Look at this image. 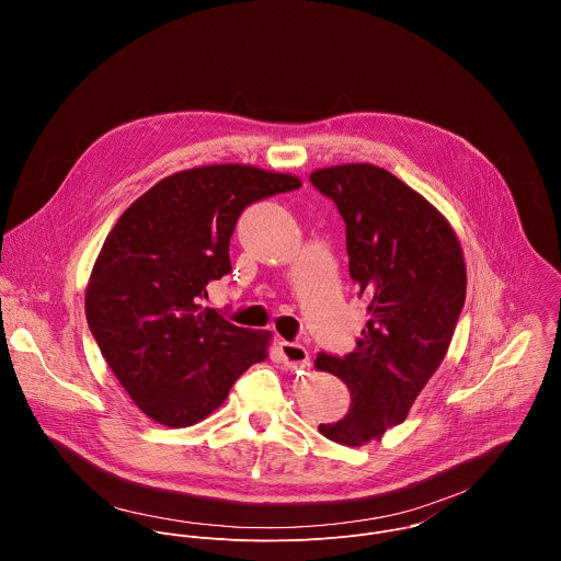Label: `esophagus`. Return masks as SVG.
I'll use <instances>...</instances> for the list:
<instances>
[{"label":"esophagus","instance_id":"esophagus-1","mask_svg":"<svg viewBox=\"0 0 561 561\" xmlns=\"http://www.w3.org/2000/svg\"><path fill=\"white\" fill-rule=\"evenodd\" d=\"M278 351H280L283 366H287L289 370H298V368H305L309 364V353H307V348L302 344L280 342Z\"/></svg>","mask_w":561,"mask_h":561}]
</instances>
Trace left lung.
<instances>
[{
	"instance_id": "left-lung-1",
	"label": "left lung",
	"mask_w": 561,
	"mask_h": 561,
	"mask_svg": "<svg viewBox=\"0 0 561 561\" xmlns=\"http://www.w3.org/2000/svg\"><path fill=\"white\" fill-rule=\"evenodd\" d=\"M346 224L348 272L368 307L353 353H318L351 390L348 412L320 432L359 447L405 421L440 366L465 305L467 272L445 217L392 173L342 164L311 173Z\"/></svg>"
}]
</instances>
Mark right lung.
<instances>
[{"label": "right lung", "instance_id": "right-lung-1", "mask_svg": "<svg viewBox=\"0 0 561 561\" xmlns=\"http://www.w3.org/2000/svg\"><path fill=\"white\" fill-rule=\"evenodd\" d=\"M296 188L298 178L256 167H199L158 182L107 234L85 316L121 386L153 421L186 427L206 419L267 357L270 333L204 307L206 287L232 270L241 213Z\"/></svg>", "mask_w": 561, "mask_h": 561}]
</instances>
